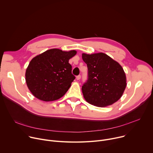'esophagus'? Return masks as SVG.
<instances>
[{
    "label": "esophagus",
    "instance_id": "34e87169",
    "mask_svg": "<svg viewBox=\"0 0 153 153\" xmlns=\"http://www.w3.org/2000/svg\"><path fill=\"white\" fill-rule=\"evenodd\" d=\"M80 78H81V76H80V75H79V76H77L76 77V79H77V80H80Z\"/></svg>",
    "mask_w": 153,
    "mask_h": 153
}]
</instances>
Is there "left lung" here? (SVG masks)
<instances>
[{
	"instance_id": "obj_1",
	"label": "left lung",
	"mask_w": 153,
	"mask_h": 153,
	"mask_svg": "<svg viewBox=\"0 0 153 153\" xmlns=\"http://www.w3.org/2000/svg\"><path fill=\"white\" fill-rule=\"evenodd\" d=\"M88 67V80L82 87L86 102L105 107L116 102L126 86V75L121 65L107 54H82Z\"/></svg>"
}]
</instances>
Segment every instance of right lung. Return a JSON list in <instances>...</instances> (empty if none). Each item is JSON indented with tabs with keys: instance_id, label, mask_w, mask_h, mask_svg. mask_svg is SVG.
I'll return each mask as SVG.
<instances>
[{
	"instance_id": "1",
	"label": "right lung",
	"mask_w": 153,
	"mask_h": 153,
	"mask_svg": "<svg viewBox=\"0 0 153 153\" xmlns=\"http://www.w3.org/2000/svg\"><path fill=\"white\" fill-rule=\"evenodd\" d=\"M76 53L75 50L54 48L34 57L25 72L26 83L32 94L45 102L63 96L75 79L69 60Z\"/></svg>"
}]
</instances>
